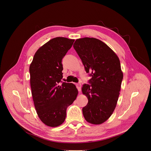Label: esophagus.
Listing matches in <instances>:
<instances>
[{
  "mask_svg": "<svg viewBox=\"0 0 151 151\" xmlns=\"http://www.w3.org/2000/svg\"><path fill=\"white\" fill-rule=\"evenodd\" d=\"M76 87L78 88V90L80 91L81 90V83H76Z\"/></svg>",
  "mask_w": 151,
  "mask_h": 151,
  "instance_id": "obj_1",
  "label": "esophagus"
}]
</instances>
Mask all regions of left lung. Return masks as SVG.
Returning <instances> with one entry per match:
<instances>
[{"label": "left lung", "instance_id": "left-lung-1", "mask_svg": "<svg viewBox=\"0 0 151 151\" xmlns=\"http://www.w3.org/2000/svg\"><path fill=\"white\" fill-rule=\"evenodd\" d=\"M73 47L81 59L85 71L92 78L82 87L88 104L82 108L85 120L98 125L113 114L121 90L123 73L115 52L100 40L83 37L76 40Z\"/></svg>", "mask_w": 151, "mask_h": 151}]
</instances>
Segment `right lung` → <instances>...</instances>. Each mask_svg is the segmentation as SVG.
Here are the masks:
<instances>
[{
    "mask_svg": "<svg viewBox=\"0 0 151 151\" xmlns=\"http://www.w3.org/2000/svg\"><path fill=\"white\" fill-rule=\"evenodd\" d=\"M74 39L57 37L40 47L29 68L32 94L36 113L46 125L56 127L66 116L68 107L76 99L78 91L72 83H59L63 78L62 58Z\"/></svg>",
    "mask_w": 151,
    "mask_h": 151,
    "instance_id": "1",
    "label": "right lung"
}]
</instances>
